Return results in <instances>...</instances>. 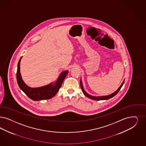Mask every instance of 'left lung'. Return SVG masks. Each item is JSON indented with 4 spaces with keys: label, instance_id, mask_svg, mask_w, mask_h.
<instances>
[{
    "label": "left lung",
    "instance_id": "8db88e82",
    "mask_svg": "<svg viewBox=\"0 0 146 146\" xmlns=\"http://www.w3.org/2000/svg\"><path fill=\"white\" fill-rule=\"evenodd\" d=\"M123 83H124V81H123V82L122 83V84L121 85V86L119 87V89L116 91V92H113V94H110V95H108V96H100V97H95V96H92V95H89L88 94H87L86 92L84 91V89H83V86H82V81L81 80H80V85H81V89H82V92H83V94L86 96V97H89V98H90V99H92V100H97V101H100V100H108V99H109V98H112V97H113L114 96H115L118 92H119V91L120 90V89H121V87L122 86H123Z\"/></svg>",
    "mask_w": 146,
    "mask_h": 146
}]
</instances>
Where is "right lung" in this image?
Returning <instances> with one entry per match:
<instances>
[{"mask_svg":"<svg viewBox=\"0 0 146 146\" xmlns=\"http://www.w3.org/2000/svg\"><path fill=\"white\" fill-rule=\"evenodd\" d=\"M21 58L22 57L18 63L16 77L18 84L22 91L30 99L33 101L48 100L54 97L62 86L63 82L68 73V71H64L62 72L58 79L54 85L51 83L46 86L37 88H31L27 86L22 79V76L20 72V63Z\"/></svg>","mask_w":146,"mask_h":146,"instance_id":"1","label":"right lung"}]
</instances>
